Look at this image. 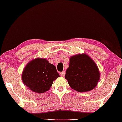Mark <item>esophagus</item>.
Here are the masks:
<instances>
[{
  "label": "esophagus",
  "instance_id": "esophagus-1",
  "mask_svg": "<svg viewBox=\"0 0 122 122\" xmlns=\"http://www.w3.org/2000/svg\"><path fill=\"white\" fill-rule=\"evenodd\" d=\"M60 75H61V76H62V77H64L65 75V71H61V72L60 73Z\"/></svg>",
  "mask_w": 122,
  "mask_h": 122
}]
</instances>
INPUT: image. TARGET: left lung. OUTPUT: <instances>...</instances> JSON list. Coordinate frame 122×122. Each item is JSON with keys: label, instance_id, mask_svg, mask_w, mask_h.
Masks as SVG:
<instances>
[{"label": "left lung", "instance_id": "obj_1", "mask_svg": "<svg viewBox=\"0 0 122 122\" xmlns=\"http://www.w3.org/2000/svg\"><path fill=\"white\" fill-rule=\"evenodd\" d=\"M69 61L65 78L70 87L79 92H86L95 88L100 74L95 61L86 53L71 56Z\"/></svg>", "mask_w": 122, "mask_h": 122}]
</instances>
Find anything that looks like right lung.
I'll list each match as a JSON object with an SVG mask.
<instances>
[{
	"instance_id": "right-lung-1",
	"label": "right lung",
	"mask_w": 122,
	"mask_h": 122,
	"mask_svg": "<svg viewBox=\"0 0 122 122\" xmlns=\"http://www.w3.org/2000/svg\"><path fill=\"white\" fill-rule=\"evenodd\" d=\"M60 77L56 67L45 58L32 59L25 67L22 81L33 92L43 93L49 90L53 82Z\"/></svg>"
}]
</instances>
